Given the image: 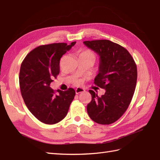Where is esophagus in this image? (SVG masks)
I'll return each mask as SVG.
<instances>
[{
	"instance_id": "esophagus-1",
	"label": "esophagus",
	"mask_w": 160,
	"mask_h": 160,
	"mask_svg": "<svg viewBox=\"0 0 160 160\" xmlns=\"http://www.w3.org/2000/svg\"><path fill=\"white\" fill-rule=\"evenodd\" d=\"M84 91V89H82V88H77L76 89V94H79L80 93H82Z\"/></svg>"
}]
</instances>
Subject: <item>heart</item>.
<instances>
[{
  "instance_id": "obj_1",
  "label": "heart",
  "mask_w": 160,
  "mask_h": 160,
  "mask_svg": "<svg viewBox=\"0 0 160 160\" xmlns=\"http://www.w3.org/2000/svg\"><path fill=\"white\" fill-rule=\"evenodd\" d=\"M81 54H89V55H91V56H93V57H94V54H93V53L91 52V51H90V50H86V51H84V52H83L82 53H81ZM76 84H80V81H76Z\"/></svg>"
}]
</instances>
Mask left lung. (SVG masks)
I'll return each instance as SVG.
<instances>
[{"mask_svg":"<svg viewBox=\"0 0 160 160\" xmlns=\"http://www.w3.org/2000/svg\"><path fill=\"white\" fill-rule=\"evenodd\" d=\"M84 44L100 56L99 72L94 84L106 90L100 97L89 91L92 99L87 105V113L98 124H112L131 103L137 83V65L124 47L110 40H88Z\"/></svg>","mask_w":160,"mask_h":160,"instance_id":"8db88e82","label":"left lung"}]
</instances>
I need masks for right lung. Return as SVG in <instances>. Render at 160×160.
<instances>
[{
    "label": "right lung",
    "instance_id": "add662e5",
    "mask_svg": "<svg viewBox=\"0 0 160 160\" xmlns=\"http://www.w3.org/2000/svg\"><path fill=\"white\" fill-rule=\"evenodd\" d=\"M76 42L40 45L31 51L20 66L19 84L24 102L40 122L54 124L66 117L76 91L51 89L50 84L60 73V60Z\"/></svg>",
    "mask_w": 160,
    "mask_h": 160
}]
</instances>
